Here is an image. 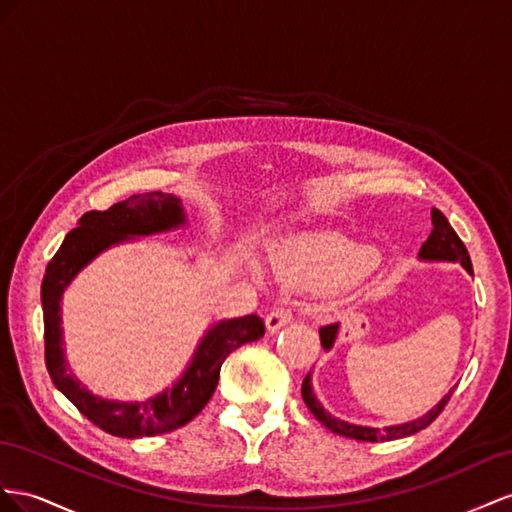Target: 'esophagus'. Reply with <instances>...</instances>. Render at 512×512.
<instances>
[{"label":"esophagus","instance_id":"34e87169","mask_svg":"<svg viewBox=\"0 0 512 512\" xmlns=\"http://www.w3.org/2000/svg\"><path fill=\"white\" fill-rule=\"evenodd\" d=\"M291 321V313L287 309H274L272 313L266 315V330L268 332H276L281 330L285 324Z\"/></svg>","mask_w":512,"mask_h":512}]
</instances>
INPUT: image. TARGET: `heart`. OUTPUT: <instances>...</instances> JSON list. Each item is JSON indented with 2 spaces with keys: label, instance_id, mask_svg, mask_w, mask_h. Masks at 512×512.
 I'll use <instances>...</instances> for the list:
<instances>
[{
  "label": "heart",
  "instance_id": "b5f03b06",
  "mask_svg": "<svg viewBox=\"0 0 512 512\" xmlns=\"http://www.w3.org/2000/svg\"><path fill=\"white\" fill-rule=\"evenodd\" d=\"M377 264V248L330 233L287 238L272 253V266L287 283L309 289L352 285L373 272Z\"/></svg>",
  "mask_w": 512,
  "mask_h": 512
}]
</instances>
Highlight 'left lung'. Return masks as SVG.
<instances>
[{
    "label": "left lung",
    "mask_w": 512,
    "mask_h": 512,
    "mask_svg": "<svg viewBox=\"0 0 512 512\" xmlns=\"http://www.w3.org/2000/svg\"><path fill=\"white\" fill-rule=\"evenodd\" d=\"M431 221H433V231L429 240L420 246V261H450V264H461L467 274H474L472 270V261L470 255H467V248L461 242V238L455 233V229L450 227L448 218L440 212V210H431ZM339 330L341 324H330L319 328V339H321V347L330 352L339 339ZM457 386H452L444 397L437 401L427 414H422L414 420H405L399 422V425H386V427H367V425H354V422H347L341 418H334L321 401L315 397V390H313V382H311V373L304 377L302 382V399L309 407L311 414L324 425L326 429H330L332 433H339L343 437H352V440L358 442H390V440H401V437L407 435H414L418 431H422L425 427H429L431 422L440 416V412L444 410V405L448 403V399L452 397V392H455Z\"/></svg>",
    "instance_id": "1"
}]
</instances>
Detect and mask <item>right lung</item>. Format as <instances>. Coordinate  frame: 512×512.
<instances>
[{"label": "right lung", "instance_id": "1", "mask_svg": "<svg viewBox=\"0 0 512 512\" xmlns=\"http://www.w3.org/2000/svg\"><path fill=\"white\" fill-rule=\"evenodd\" d=\"M188 225L182 199L171 193H143L115 203L105 212H87L77 227L66 233L60 251L49 261L42 279L45 313V360L55 388L92 420L115 437H150L169 433L191 422L212 399L225 358L244 343L264 337L266 326L257 315L221 319L206 330L191 362L171 386L141 401H118L94 394L68 369L62 330V298L77 274L113 246L137 242Z\"/></svg>", "mask_w": 512, "mask_h": 512}]
</instances>
